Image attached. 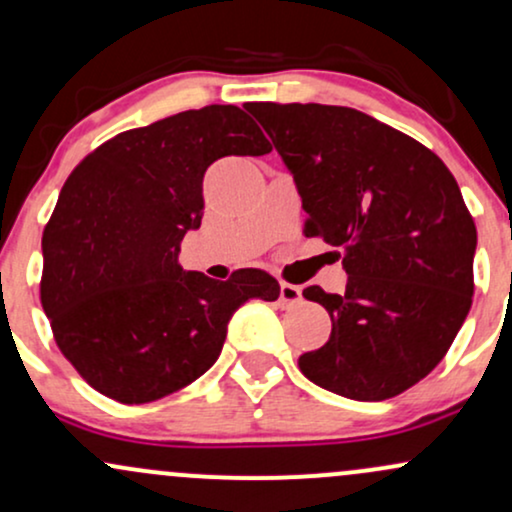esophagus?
<instances>
[{
    "label": "esophagus",
    "instance_id": "obj_1",
    "mask_svg": "<svg viewBox=\"0 0 512 512\" xmlns=\"http://www.w3.org/2000/svg\"><path fill=\"white\" fill-rule=\"evenodd\" d=\"M279 301H281V305L301 303L303 301V289H301V286H293V284H286V281H281Z\"/></svg>",
    "mask_w": 512,
    "mask_h": 512
}]
</instances>
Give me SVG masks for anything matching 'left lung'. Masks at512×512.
<instances>
[{"mask_svg":"<svg viewBox=\"0 0 512 512\" xmlns=\"http://www.w3.org/2000/svg\"><path fill=\"white\" fill-rule=\"evenodd\" d=\"M301 195L305 236L334 245L344 293L308 286L332 334L298 358L315 385L380 402L443 361L472 308L477 226L445 163L361 110L248 103Z\"/></svg>","mask_w":512,"mask_h":512,"instance_id":"obj_1","label":"left lung"}]
</instances>
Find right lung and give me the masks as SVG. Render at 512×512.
<instances>
[{
  "label": "right lung",
  "mask_w": 512,
  "mask_h": 512,
  "mask_svg": "<svg viewBox=\"0 0 512 512\" xmlns=\"http://www.w3.org/2000/svg\"><path fill=\"white\" fill-rule=\"evenodd\" d=\"M269 151L248 113L207 105L117 134L74 168L43 233L40 301L88 385L122 404L173 395L214 366L240 305L279 298L262 269L216 281L178 262L211 163Z\"/></svg>",
  "instance_id": "1"
}]
</instances>
